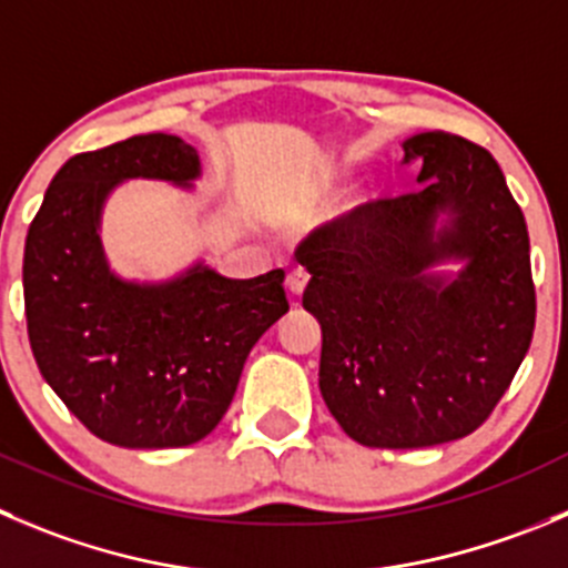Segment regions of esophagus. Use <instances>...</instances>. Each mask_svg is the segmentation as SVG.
I'll list each match as a JSON object with an SVG mask.
<instances>
[{
	"label": "esophagus",
	"instance_id": "obj_1",
	"mask_svg": "<svg viewBox=\"0 0 568 568\" xmlns=\"http://www.w3.org/2000/svg\"><path fill=\"white\" fill-rule=\"evenodd\" d=\"M306 284H310V273H306L304 267L290 270V275H287V293L293 295V298H301V295H304Z\"/></svg>",
	"mask_w": 568,
	"mask_h": 568
}]
</instances>
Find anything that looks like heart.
Masks as SVG:
<instances>
[{
    "label": "heart",
    "instance_id": "1",
    "mask_svg": "<svg viewBox=\"0 0 568 568\" xmlns=\"http://www.w3.org/2000/svg\"><path fill=\"white\" fill-rule=\"evenodd\" d=\"M362 203H365V200H356V209H359V206H362Z\"/></svg>",
    "mask_w": 568,
    "mask_h": 568
}]
</instances>
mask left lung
<instances>
[{"label": "left lung", "mask_w": 568, "mask_h": 568, "mask_svg": "<svg viewBox=\"0 0 568 568\" xmlns=\"http://www.w3.org/2000/svg\"><path fill=\"white\" fill-rule=\"evenodd\" d=\"M402 148L420 159L418 192L359 206L298 247L304 310L323 332L321 396L371 449L471 435L536 328L530 236L494 155L443 131Z\"/></svg>", "instance_id": "left-lung-1"}]
</instances>
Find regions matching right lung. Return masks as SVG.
I'll return each mask as SVG.
<instances>
[{
  "mask_svg": "<svg viewBox=\"0 0 568 568\" xmlns=\"http://www.w3.org/2000/svg\"><path fill=\"white\" fill-rule=\"evenodd\" d=\"M192 144L131 136L69 159L52 178L24 245V310L47 385L85 429L125 449L203 440L234 402L264 332L287 315L284 270L225 278L194 262L164 281L122 278L102 247V209L125 181L192 192Z\"/></svg>",
  "mask_w": 568,
  "mask_h": 568,
  "instance_id": "obj_1",
  "label": "right lung"
}]
</instances>
